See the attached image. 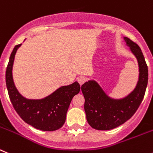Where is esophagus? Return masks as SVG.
<instances>
[{
	"label": "esophagus",
	"mask_w": 153,
	"mask_h": 153,
	"mask_svg": "<svg viewBox=\"0 0 153 153\" xmlns=\"http://www.w3.org/2000/svg\"><path fill=\"white\" fill-rule=\"evenodd\" d=\"M85 80H86V79H85V77L84 76H80L78 78V82H79V83L81 85H82L85 82Z\"/></svg>",
	"instance_id": "1"
}]
</instances>
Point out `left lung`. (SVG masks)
Wrapping results in <instances>:
<instances>
[{"instance_id":"8db88e82","label":"left lung","mask_w":153,"mask_h":153,"mask_svg":"<svg viewBox=\"0 0 153 153\" xmlns=\"http://www.w3.org/2000/svg\"><path fill=\"white\" fill-rule=\"evenodd\" d=\"M124 39L138 61L139 74L134 90L124 98L114 99L106 95L96 81L89 80L82 85L87 121L96 130H111L126 122L144 98L148 84V67L138 45L128 37Z\"/></svg>"}]
</instances>
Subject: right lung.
Wrapping results in <instances>:
<instances>
[{"instance_id":"right-lung-1","label":"right lung","mask_w":153,"mask_h":153,"mask_svg":"<svg viewBox=\"0 0 153 153\" xmlns=\"http://www.w3.org/2000/svg\"><path fill=\"white\" fill-rule=\"evenodd\" d=\"M22 44L11 52L6 70V85L15 111L25 123L41 131H56L64 125L71 100L80 91L78 82L61 86L51 95L39 100L27 99L20 94L12 75L15 53Z\"/></svg>"}]
</instances>
